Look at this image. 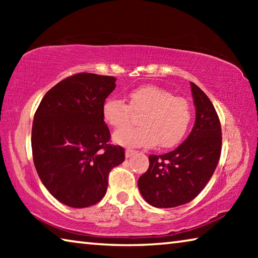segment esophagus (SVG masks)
Masks as SVG:
<instances>
[{
	"label": "esophagus",
	"instance_id": "34e87169",
	"mask_svg": "<svg viewBox=\"0 0 258 258\" xmlns=\"http://www.w3.org/2000/svg\"><path fill=\"white\" fill-rule=\"evenodd\" d=\"M137 150H133V149H126V151H125V156H126V158H130V157H132L133 155H135L137 154Z\"/></svg>",
	"mask_w": 258,
	"mask_h": 258
}]
</instances>
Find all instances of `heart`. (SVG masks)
Wrapping results in <instances>:
<instances>
[{
    "label": "heart",
    "instance_id": "heart-1",
    "mask_svg": "<svg viewBox=\"0 0 258 258\" xmlns=\"http://www.w3.org/2000/svg\"><path fill=\"white\" fill-rule=\"evenodd\" d=\"M130 104L123 100L109 98L102 104V117L113 128L130 123L134 112L140 126L116 132L113 140L125 147L171 148L184 138L192 120V109L184 98L156 85L135 87L128 93Z\"/></svg>",
    "mask_w": 258,
    "mask_h": 258
}]
</instances>
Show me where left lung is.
Segmentation results:
<instances>
[{
    "label": "left lung",
    "instance_id": "left-lung-1",
    "mask_svg": "<svg viewBox=\"0 0 258 258\" xmlns=\"http://www.w3.org/2000/svg\"><path fill=\"white\" fill-rule=\"evenodd\" d=\"M190 84L196 106L194 128L176 149L150 155L149 168L138 181L142 197L157 208L181 206L197 197L211 180L221 156L217 112L203 90L195 83Z\"/></svg>",
    "mask_w": 258,
    "mask_h": 258
}]
</instances>
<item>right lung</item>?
I'll list each match as a JSON object with an SVG mask.
<instances>
[{
    "label": "right lung",
    "instance_id": "add662e5",
    "mask_svg": "<svg viewBox=\"0 0 258 258\" xmlns=\"http://www.w3.org/2000/svg\"><path fill=\"white\" fill-rule=\"evenodd\" d=\"M115 82L112 76L75 74L47 91L35 112V168L50 194L69 207L99 203L109 173L125 159L124 148L109 145L110 132L102 117Z\"/></svg>",
    "mask_w": 258,
    "mask_h": 258
}]
</instances>
